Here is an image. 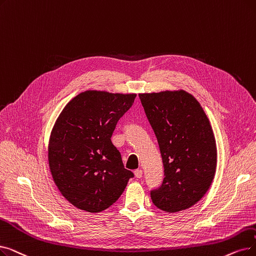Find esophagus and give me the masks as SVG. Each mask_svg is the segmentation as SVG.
Segmentation results:
<instances>
[{"mask_svg": "<svg viewBox=\"0 0 256 256\" xmlns=\"http://www.w3.org/2000/svg\"><path fill=\"white\" fill-rule=\"evenodd\" d=\"M135 176L137 178V179H140V178H142V170H135Z\"/></svg>", "mask_w": 256, "mask_h": 256, "instance_id": "obj_1", "label": "esophagus"}]
</instances>
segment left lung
Instances as JSON below:
<instances>
[{"label":"left lung","instance_id":"1","mask_svg":"<svg viewBox=\"0 0 256 256\" xmlns=\"http://www.w3.org/2000/svg\"><path fill=\"white\" fill-rule=\"evenodd\" d=\"M164 166V179L150 192L156 207L166 212L190 208L209 190L218 152L212 128L203 108L184 90L140 93Z\"/></svg>","mask_w":256,"mask_h":256}]
</instances>
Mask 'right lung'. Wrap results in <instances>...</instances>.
Instances as JSON below:
<instances>
[{
  "label": "right lung",
  "instance_id": "1",
  "mask_svg": "<svg viewBox=\"0 0 256 256\" xmlns=\"http://www.w3.org/2000/svg\"><path fill=\"white\" fill-rule=\"evenodd\" d=\"M136 94L86 90L66 104L52 128L49 168L62 196L76 208L97 214L112 206L130 178L110 141Z\"/></svg>",
  "mask_w": 256,
  "mask_h": 256
}]
</instances>
